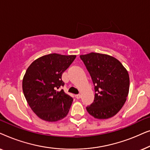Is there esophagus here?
I'll return each instance as SVG.
<instances>
[{
    "instance_id": "34e87169",
    "label": "esophagus",
    "mask_w": 150,
    "mask_h": 150,
    "mask_svg": "<svg viewBox=\"0 0 150 150\" xmlns=\"http://www.w3.org/2000/svg\"><path fill=\"white\" fill-rule=\"evenodd\" d=\"M75 97H76V99H80V98H81V94H76V95L75 96Z\"/></svg>"
}]
</instances>
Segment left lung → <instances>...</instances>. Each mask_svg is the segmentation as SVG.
I'll return each instance as SVG.
<instances>
[{
    "instance_id": "1",
    "label": "left lung",
    "mask_w": 150,
    "mask_h": 150,
    "mask_svg": "<svg viewBox=\"0 0 150 150\" xmlns=\"http://www.w3.org/2000/svg\"><path fill=\"white\" fill-rule=\"evenodd\" d=\"M95 87L93 102L87 108L94 118L105 120L117 113L128 95L130 78L127 69L115 57L91 52L80 55Z\"/></svg>"
}]
</instances>
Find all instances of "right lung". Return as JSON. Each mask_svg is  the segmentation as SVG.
Returning <instances> with one entry per match:
<instances>
[{"label":"right lung","mask_w":150,"mask_h":150,"mask_svg":"<svg viewBox=\"0 0 150 150\" xmlns=\"http://www.w3.org/2000/svg\"><path fill=\"white\" fill-rule=\"evenodd\" d=\"M76 55L52 53L37 59L26 69L22 90L28 105L36 115L46 122H57L67 116L73 98L63 89L62 74Z\"/></svg>","instance_id":"obj_1"}]
</instances>
